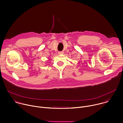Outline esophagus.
<instances>
[{
  "instance_id": "1",
  "label": "esophagus",
  "mask_w": 123,
  "mask_h": 123,
  "mask_svg": "<svg viewBox=\"0 0 123 123\" xmlns=\"http://www.w3.org/2000/svg\"><path fill=\"white\" fill-rule=\"evenodd\" d=\"M58 54L60 55H63V52H62V51H60V52H58Z\"/></svg>"
}]
</instances>
